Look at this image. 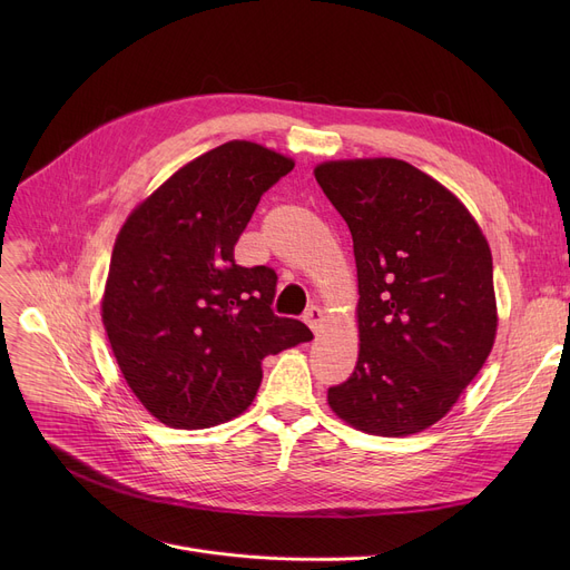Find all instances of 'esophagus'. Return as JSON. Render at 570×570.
<instances>
[{
  "label": "esophagus",
  "instance_id": "obj_1",
  "mask_svg": "<svg viewBox=\"0 0 570 570\" xmlns=\"http://www.w3.org/2000/svg\"><path fill=\"white\" fill-rule=\"evenodd\" d=\"M305 323L312 327V331L318 335L321 333V327H323V323H325V314H323V309L321 307H316V305H312L307 312H305Z\"/></svg>",
  "mask_w": 570,
  "mask_h": 570
}]
</instances>
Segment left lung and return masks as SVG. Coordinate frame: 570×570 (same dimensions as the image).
Here are the masks:
<instances>
[{"mask_svg":"<svg viewBox=\"0 0 570 570\" xmlns=\"http://www.w3.org/2000/svg\"><path fill=\"white\" fill-rule=\"evenodd\" d=\"M314 177L351 230L361 295L357 363L327 404L367 434L423 432L494 346L488 237L451 189L402 159L323 161Z\"/></svg>","mask_w":570,"mask_h":570,"instance_id":"left-lung-1","label":"left lung"}]
</instances>
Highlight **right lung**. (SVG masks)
Segmentation results:
<instances>
[{"label": "right lung", "mask_w": 570, "mask_h": 570, "mask_svg": "<svg viewBox=\"0 0 570 570\" xmlns=\"http://www.w3.org/2000/svg\"><path fill=\"white\" fill-rule=\"evenodd\" d=\"M293 166L228 140L175 170L117 233L101 321L131 393L168 428L233 421L256 397L263 357L314 337L269 309L275 269L233 258L263 191Z\"/></svg>", "instance_id": "add662e5"}]
</instances>
